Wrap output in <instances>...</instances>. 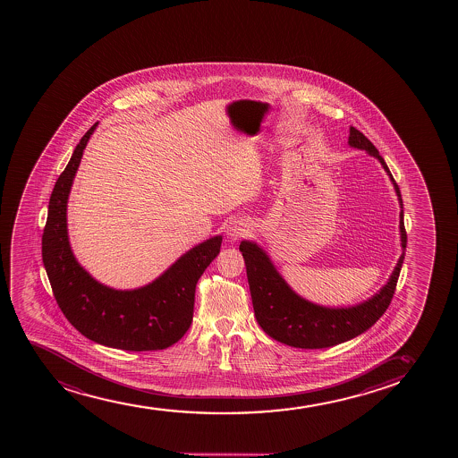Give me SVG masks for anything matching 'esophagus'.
<instances>
[{
  "mask_svg": "<svg viewBox=\"0 0 458 458\" xmlns=\"http://www.w3.org/2000/svg\"><path fill=\"white\" fill-rule=\"evenodd\" d=\"M248 229V223L246 221H232V223H229V226H227V235L232 240H237V238L246 235Z\"/></svg>",
  "mask_w": 458,
  "mask_h": 458,
  "instance_id": "34e87169",
  "label": "esophagus"
}]
</instances>
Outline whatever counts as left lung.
I'll use <instances>...</instances> for the list:
<instances>
[{
	"mask_svg": "<svg viewBox=\"0 0 458 458\" xmlns=\"http://www.w3.org/2000/svg\"><path fill=\"white\" fill-rule=\"evenodd\" d=\"M348 145L358 149H365L367 153L377 158L394 184L395 194L399 197L400 208H402L400 210L402 255L388 283L380 289L378 293L374 294L373 298L352 307L330 309V307L313 304L310 301L301 298L300 294L294 293L283 276L278 274V270L275 268L263 249L257 246L255 242H242L240 250L246 263L249 289H250L253 310H255L258 324L268 336L290 347L305 348V350L333 347L367 332L391 304L402 264L405 259L406 231L405 223H403V201H402L399 186L389 173L384 158L378 154L377 148L374 147L373 143L369 142V139L354 126H350Z\"/></svg>",
	"mask_w": 458,
	"mask_h": 458,
	"instance_id": "left-lung-1",
	"label": "left lung"
}]
</instances>
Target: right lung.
<instances>
[{
    "mask_svg": "<svg viewBox=\"0 0 458 458\" xmlns=\"http://www.w3.org/2000/svg\"><path fill=\"white\" fill-rule=\"evenodd\" d=\"M89 128L56 180L42 233V263L55 300L70 324L89 341L126 352L164 350L180 341L192 322L195 285L220 253V235L200 242L140 289L114 290L81 267L70 248L67 201Z\"/></svg>",
    "mask_w": 458,
    "mask_h": 458,
    "instance_id": "obj_1",
    "label": "right lung"
}]
</instances>
